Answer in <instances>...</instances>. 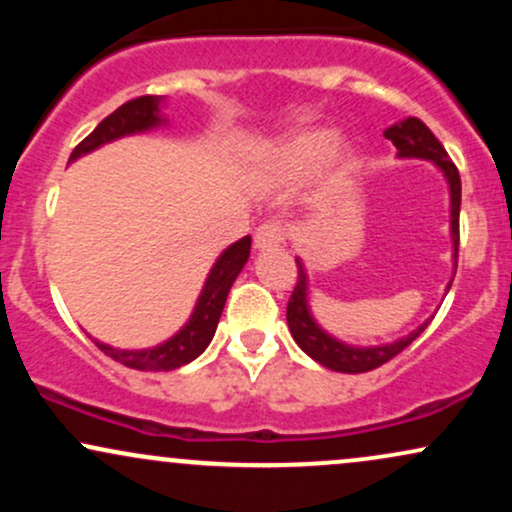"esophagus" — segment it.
Masks as SVG:
<instances>
[{
  "label": "esophagus",
  "mask_w": 512,
  "mask_h": 512,
  "mask_svg": "<svg viewBox=\"0 0 512 512\" xmlns=\"http://www.w3.org/2000/svg\"><path fill=\"white\" fill-rule=\"evenodd\" d=\"M284 243V228L279 223H262L255 233V248L257 250H276Z\"/></svg>",
  "instance_id": "34e87169"
}]
</instances>
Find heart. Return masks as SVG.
Here are the masks:
<instances>
[{
    "label": "heart",
    "instance_id": "1",
    "mask_svg": "<svg viewBox=\"0 0 512 512\" xmlns=\"http://www.w3.org/2000/svg\"><path fill=\"white\" fill-rule=\"evenodd\" d=\"M330 129H305L276 142L267 154L269 175L281 180L301 178L315 166L327 175H342L351 166V149L344 144H332Z\"/></svg>",
    "mask_w": 512,
    "mask_h": 512
}]
</instances>
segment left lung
<instances>
[{"instance_id":"8db88e82","label":"left lung","mask_w":512,"mask_h":512,"mask_svg":"<svg viewBox=\"0 0 512 512\" xmlns=\"http://www.w3.org/2000/svg\"><path fill=\"white\" fill-rule=\"evenodd\" d=\"M385 139H390L397 149V158H419V161H431L440 173H443L445 182H448L450 192V240H452V267L457 269V245H460V199H462V182L460 173H457L455 163L450 161L448 151L443 149V144L438 142L436 134L428 129L424 122L416 120V117H404V120L395 122L385 129ZM298 262V284L293 289V296L286 308V322H289L291 337L296 339V344L315 358L320 366L337 370V373H368V370L383 366V363L395 358L399 351H404L407 346L419 337L421 332L428 327V320L421 322L416 330H411L404 337L395 339V342L385 344H370V346H358L349 344L344 339L334 337L315 320L313 310H310V279L308 269L301 257H296ZM452 279L445 286V293L450 291Z\"/></svg>"}]
</instances>
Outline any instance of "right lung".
Listing matches in <instances>:
<instances>
[{"mask_svg": "<svg viewBox=\"0 0 512 512\" xmlns=\"http://www.w3.org/2000/svg\"><path fill=\"white\" fill-rule=\"evenodd\" d=\"M166 101V96H142L120 105L113 115L105 117L101 125L93 129L84 142L76 146L72 156H69V163L91 154V151L101 149L105 144L117 142V139L122 137L146 134L151 132V129L166 127L168 117L163 115V105H166ZM250 245V236H245L240 238L238 243L228 245V248L216 257L207 279H204L202 291H199L192 315L187 317L185 325H182L173 337H168L166 342L149 346V349H117V346L98 342V339H93V342H96V346L103 354H108L110 358H115L117 363L134 370H154V373H161V370H175L180 366H187V363L195 361L199 354H204V349H207L211 339H214L228 291H231L233 281L238 279L240 272H243L245 262H248L250 257Z\"/></svg>", "mask_w": 512, "mask_h": 512, "instance_id": "obj_1", "label": "right lung"}]
</instances>
